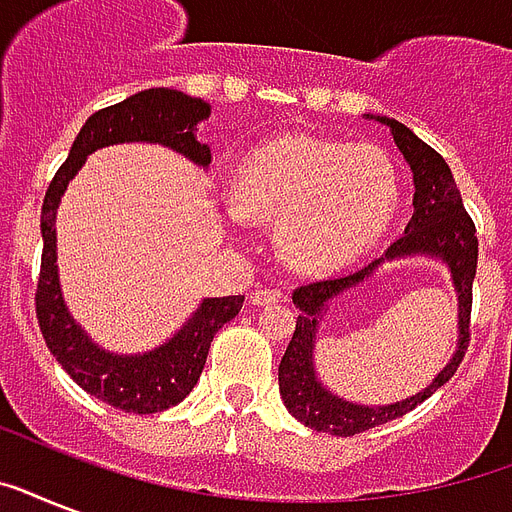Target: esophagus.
<instances>
[{
    "label": "esophagus",
    "mask_w": 512,
    "mask_h": 512,
    "mask_svg": "<svg viewBox=\"0 0 512 512\" xmlns=\"http://www.w3.org/2000/svg\"><path fill=\"white\" fill-rule=\"evenodd\" d=\"M249 300H252V305H271V303H279L281 300V292L279 289H252L249 292Z\"/></svg>",
    "instance_id": "1"
}]
</instances>
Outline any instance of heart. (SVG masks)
I'll use <instances>...</instances> for the list:
<instances>
[{
  "instance_id": "heart-1",
  "label": "heart",
  "mask_w": 512,
  "mask_h": 512,
  "mask_svg": "<svg viewBox=\"0 0 512 512\" xmlns=\"http://www.w3.org/2000/svg\"><path fill=\"white\" fill-rule=\"evenodd\" d=\"M233 209L276 223V247L292 268L337 271L372 247L398 207V175L377 146L284 135L241 162Z\"/></svg>"
}]
</instances>
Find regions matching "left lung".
<instances>
[{
    "label": "left lung",
    "mask_w": 512,
    "mask_h": 512,
    "mask_svg": "<svg viewBox=\"0 0 512 512\" xmlns=\"http://www.w3.org/2000/svg\"><path fill=\"white\" fill-rule=\"evenodd\" d=\"M390 127L396 146L406 156V162L414 172V215L406 223L401 239H396L385 249V257L401 255H438L452 268L454 287L460 295V348L446 364V369L430 382L428 388L417 396L388 406H358L335 398L321 388V382L313 374V340H316V321H319L324 303L340 295L342 289L356 287L374 271V263L364 265L361 271L348 276H329V279L311 281L292 292V300L300 308L295 335L289 340L284 358L279 364V390L284 406L295 420L313 428L316 433H332V436H356L377 425L404 417L414 406L436 393L444 382L452 380L457 366L465 358L470 342V311H473V279L478 265V236L476 223L462 204L460 188L454 183L452 170L444 162V156L433 151L428 143H422L409 127L396 119H380Z\"/></svg>",
    "instance_id": "obj_1"
}]
</instances>
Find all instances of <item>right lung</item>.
Instances as JSON below:
<instances>
[{
	"mask_svg": "<svg viewBox=\"0 0 512 512\" xmlns=\"http://www.w3.org/2000/svg\"><path fill=\"white\" fill-rule=\"evenodd\" d=\"M209 103L183 95L167 87L143 90L132 98L100 108L84 122L76 135L71 154L47 185L42 204V268L36 279V321L47 348L71 380L90 396L106 401L119 412L156 414L180 404L207 361L212 337L244 305V295L212 297L204 300L180 332L162 348L143 356H114L87 340L82 329L68 316L60 297L58 265H55V209L66 191L68 180L79 172L87 154L95 148L124 143V140H151L175 148L191 162L207 167L212 151L196 140V124L207 119Z\"/></svg>",
	"mask_w": 512,
	"mask_h": 512,
	"instance_id": "add662e5",
	"label": "right lung"
}]
</instances>
